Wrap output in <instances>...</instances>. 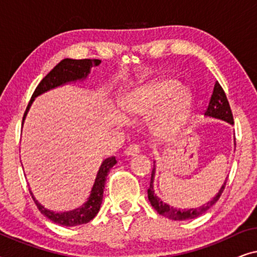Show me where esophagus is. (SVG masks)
Returning a JSON list of instances; mask_svg holds the SVG:
<instances>
[{
    "instance_id": "obj_1",
    "label": "esophagus",
    "mask_w": 257,
    "mask_h": 257,
    "mask_svg": "<svg viewBox=\"0 0 257 257\" xmlns=\"http://www.w3.org/2000/svg\"><path fill=\"white\" fill-rule=\"evenodd\" d=\"M140 152V147L138 145H130L127 149L125 150V156L127 157H136L137 154Z\"/></svg>"
}]
</instances>
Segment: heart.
Here are the masks:
<instances>
[{
    "mask_svg": "<svg viewBox=\"0 0 257 257\" xmlns=\"http://www.w3.org/2000/svg\"><path fill=\"white\" fill-rule=\"evenodd\" d=\"M181 89V84L175 79L157 80L137 87L126 94L122 99V110L130 117L147 115L175 94L174 100L156 115L153 120L154 132L160 137L173 135L185 124L192 107V94ZM115 121L121 124L122 119L115 117Z\"/></svg>",
    "mask_w": 257,
    "mask_h": 257,
    "instance_id": "obj_1",
    "label": "heart"
}]
</instances>
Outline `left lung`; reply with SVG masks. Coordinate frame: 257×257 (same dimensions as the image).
<instances>
[{"label": "left lung", "mask_w": 257, "mask_h": 257, "mask_svg": "<svg viewBox=\"0 0 257 257\" xmlns=\"http://www.w3.org/2000/svg\"><path fill=\"white\" fill-rule=\"evenodd\" d=\"M205 117H209V118H215V119H220V120L227 121L228 124L234 125V119H233V113H231L229 103H228L227 96L224 93V91L222 89V86L220 85L219 82H215V85H214V90H213V94L210 97L208 107L205 112ZM154 175H156V163L153 165V170H152V174H151V182H150V187L147 189V195H149V200L151 202V205L154 209L157 210L160 215H164L168 217V219L174 220V221H184V220H191V219H195L202 214H205L207 210H208L210 207L213 205H215L217 200L220 199L221 194H222L224 186H226L227 182V178L226 180L223 181L222 186L219 189V192L216 193V195L214 198L208 201L205 205L198 207V208H191V209H180V208H175L173 206L167 205L164 201H161L159 196H158L156 193H154V188H153V182H154Z\"/></svg>", "instance_id": "1"}]
</instances>
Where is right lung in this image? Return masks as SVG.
<instances>
[{
	"label": "right lung",
	"mask_w": 257,
	"mask_h": 257,
	"mask_svg": "<svg viewBox=\"0 0 257 257\" xmlns=\"http://www.w3.org/2000/svg\"><path fill=\"white\" fill-rule=\"evenodd\" d=\"M99 59H71V58H65L58 63L43 79L41 80V83L38 84L36 90L34 91L31 99L28 104V107L23 115V121L27 117L28 111L35 100V98L41 96L42 93L47 92L49 90L55 89V87L65 85L68 83L77 82V80H85L89 76L91 69L93 66H97L100 64ZM22 121V125H23ZM117 164L115 157L106 158L103 163H101L99 170L97 172V177L94 179L93 186L91 188L90 195L85 202L78 208L69 210V212H54V210L47 209L44 206H42L40 202L35 199L33 192H29L31 196H33L35 203H36L37 208L40 209V212L43 214L44 216H47L49 220H51L52 222L62 224V226L66 227H75L79 226V224H84L90 222L94 216L97 215V213L99 212L101 201H103V193H104V185L106 181V177L108 171L111 170L114 165Z\"/></svg>",
	"instance_id": "right-lung-1"
}]
</instances>
